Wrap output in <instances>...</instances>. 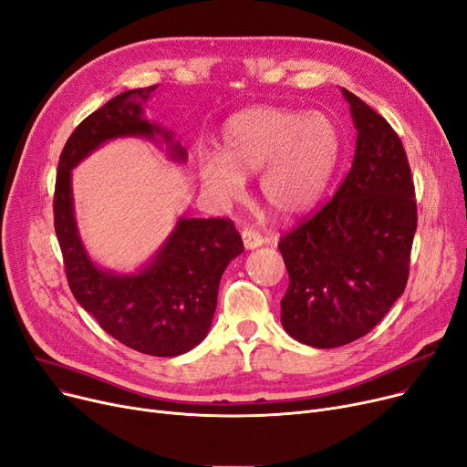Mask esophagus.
I'll list each match as a JSON object with an SVG mask.
<instances>
[{
    "label": "esophagus",
    "instance_id": "esophagus-1",
    "mask_svg": "<svg viewBox=\"0 0 467 467\" xmlns=\"http://www.w3.org/2000/svg\"><path fill=\"white\" fill-rule=\"evenodd\" d=\"M241 239H243V245H245L247 251H253V249H258L264 245V237L253 230H245L241 234Z\"/></svg>",
    "mask_w": 467,
    "mask_h": 467
}]
</instances>
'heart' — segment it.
Listing matches in <instances>:
<instances>
[{
  "label": "heart",
  "mask_w": 467,
  "mask_h": 467,
  "mask_svg": "<svg viewBox=\"0 0 467 467\" xmlns=\"http://www.w3.org/2000/svg\"><path fill=\"white\" fill-rule=\"evenodd\" d=\"M340 160V135L325 114L253 106L228 119L222 155L199 158L203 188L222 203L245 195V176L260 172V193L279 218L312 211Z\"/></svg>",
  "instance_id": "obj_1"
}]
</instances>
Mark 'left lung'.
I'll use <instances>...</instances> for the list:
<instances>
[{
    "label": "left lung",
    "instance_id": "obj_1",
    "mask_svg": "<svg viewBox=\"0 0 467 467\" xmlns=\"http://www.w3.org/2000/svg\"><path fill=\"white\" fill-rule=\"evenodd\" d=\"M358 130L353 163L335 197L283 235L288 288L281 325L321 349L365 337L403 295L416 232V202L401 139L342 88Z\"/></svg>",
    "mask_w": 467,
    "mask_h": 467
}]
</instances>
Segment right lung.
Returning a JSON list of instances; mask_svg holds the SVG:
<instances>
[{
  "label": "right lung",
  "mask_w": 467,
  "mask_h": 467,
  "mask_svg": "<svg viewBox=\"0 0 467 467\" xmlns=\"http://www.w3.org/2000/svg\"><path fill=\"white\" fill-rule=\"evenodd\" d=\"M155 87L132 88L85 118L66 142L55 186V232L66 277L79 306L118 342L155 358L193 349L213 325L220 277L243 253L241 235L226 218H186L137 272L100 268L88 256L76 222L72 171L116 139L165 144L171 161L186 163L188 151L171 129L144 118Z\"/></svg>",
  "instance_id": "add662e5"
}]
</instances>
